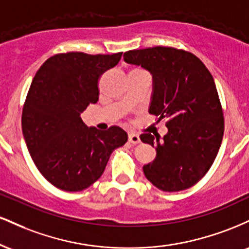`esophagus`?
Returning <instances> with one entry per match:
<instances>
[{
  "mask_svg": "<svg viewBox=\"0 0 249 249\" xmlns=\"http://www.w3.org/2000/svg\"><path fill=\"white\" fill-rule=\"evenodd\" d=\"M128 142L132 144H139L141 142V138L137 133H128Z\"/></svg>",
  "mask_w": 249,
  "mask_h": 249,
  "instance_id": "obj_1",
  "label": "esophagus"
}]
</instances>
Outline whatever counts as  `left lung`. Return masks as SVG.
Listing matches in <instances>:
<instances>
[{
	"instance_id": "obj_1",
	"label": "left lung",
	"mask_w": 249,
	"mask_h": 249,
	"mask_svg": "<svg viewBox=\"0 0 249 249\" xmlns=\"http://www.w3.org/2000/svg\"><path fill=\"white\" fill-rule=\"evenodd\" d=\"M124 61L152 73L148 112L158 122L167 119L162 139L141 136L157 151L156 159L142 167L145 177L165 192L192 187L212 166L224 137V111L213 76L196 55L172 47L126 51Z\"/></svg>"
}]
</instances>
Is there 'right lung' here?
Instances as JSON below:
<instances>
[{
  "label": "right lung",
  "instance_id": "add662e5",
  "mask_svg": "<svg viewBox=\"0 0 249 249\" xmlns=\"http://www.w3.org/2000/svg\"><path fill=\"white\" fill-rule=\"evenodd\" d=\"M123 53L51 56L37 70L22 111V131L36 167L51 185L78 192L97 181L112 151L127 142L118 126L89 128L81 113L98 102V82Z\"/></svg>",
  "mask_w": 249,
  "mask_h": 249
}]
</instances>
